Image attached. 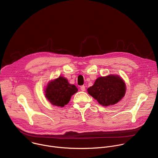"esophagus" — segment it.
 <instances>
[{
    "instance_id": "esophagus-1",
    "label": "esophagus",
    "mask_w": 158,
    "mask_h": 158,
    "mask_svg": "<svg viewBox=\"0 0 158 158\" xmlns=\"http://www.w3.org/2000/svg\"><path fill=\"white\" fill-rule=\"evenodd\" d=\"M80 89L82 91H84L85 90V86L84 85H82L80 86Z\"/></svg>"
}]
</instances>
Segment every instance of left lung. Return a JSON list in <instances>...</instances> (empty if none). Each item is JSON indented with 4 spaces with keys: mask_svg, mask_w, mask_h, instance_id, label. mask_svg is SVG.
I'll list each match as a JSON object with an SVG mask.
<instances>
[{
    "mask_svg": "<svg viewBox=\"0 0 158 158\" xmlns=\"http://www.w3.org/2000/svg\"><path fill=\"white\" fill-rule=\"evenodd\" d=\"M126 90L123 79L114 75L98 78L87 89L89 94L103 106L117 103L124 97Z\"/></svg>",
    "mask_w": 158,
    "mask_h": 158,
    "instance_id": "1",
    "label": "left lung"
}]
</instances>
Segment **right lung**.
<instances>
[{"label":"right lung","mask_w":158,"mask_h":158,"mask_svg":"<svg viewBox=\"0 0 158 158\" xmlns=\"http://www.w3.org/2000/svg\"><path fill=\"white\" fill-rule=\"evenodd\" d=\"M77 91L75 85L70 84L65 78L59 77L48 84L45 93L47 99L53 105L64 107Z\"/></svg>","instance_id":"obj_1"}]
</instances>
